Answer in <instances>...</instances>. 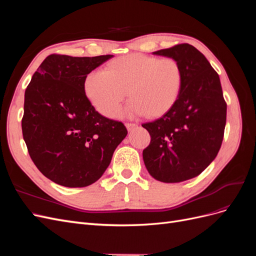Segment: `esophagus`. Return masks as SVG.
<instances>
[{
	"mask_svg": "<svg viewBox=\"0 0 256 256\" xmlns=\"http://www.w3.org/2000/svg\"><path fill=\"white\" fill-rule=\"evenodd\" d=\"M126 127H127L128 131H132L134 129H136L138 127V125L134 122H126Z\"/></svg>",
	"mask_w": 256,
	"mask_h": 256,
	"instance_id": "obj_1",
	"label": "esophagus"
}]
</instances>
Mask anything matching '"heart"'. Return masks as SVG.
Returning a JSON list of instances; mask_svg holds the SVG:
<instances>
[{
    "instance_id": "heart-1",
    "label": "heart",
    "mask_w": 256,
    "mask_h": 256,
    "mask_svg": "<svg viewBox=\"0 0 256 256\" xmlns=\"http://www.w3.org/2000/svg\"><path fill=\"white\" fill-rule=\"evenodd\" d=\"M182 79V67L174 58L130 54L113 60L106 70L90 72L84 92L92 106L106 118L120 115L128 94L132 98L127 108L129 114L157 118L176 104Z\"/></svg>"
}]
</instances>
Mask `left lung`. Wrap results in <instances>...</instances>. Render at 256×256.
<instances>
[{
    "mask_svg": "<svg viewBox=\"0 0 256 256\" xmlns=\"http://www.w3.org/2000/svg\"><path fill=\"white\" fill-rule=\"evenodd\" d=\"M152 54L177 60L184 79L172 109L142 125L150 136L143 160L154 180L180 182L200 175L218 154L226 122V102L219 74L193 46L180 44Z\"/></svg>",
    "mask_w": 256,
    "mask_h": 256,
    "instance_id": "obj_1",
    "label": "left lung"
}]
</instances>
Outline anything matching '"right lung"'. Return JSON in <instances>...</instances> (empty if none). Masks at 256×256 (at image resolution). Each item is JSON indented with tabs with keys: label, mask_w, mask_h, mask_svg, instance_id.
<instances>
[{
	"label": "right lung",
	"mask_w": 256,
	"mask_h": 256,
	"mask_svg": "<svg viewBox=\"0 0 256 256\" xmlns=\"http://www.w3.org/2000/svg\"><path fill=\"white\" fill-rule=\"evenodd\" d=\"M112 56L51 54L26 90L23 138L34 164L58 184L97 182L128 134L122 122L99 114L84 92L86 76Z\"/></svg>",
	"instance_id": "right-lung-1"
}]
</instances>
